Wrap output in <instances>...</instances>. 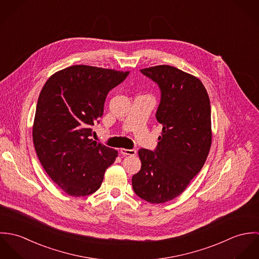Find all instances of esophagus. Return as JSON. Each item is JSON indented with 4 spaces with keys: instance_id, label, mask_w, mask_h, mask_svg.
<instances>
[{
    "instance_id": "1",
    "label": "esophagus",
    "mask_w": 259,
    "mask_h": 259,
    "mask_svg": "<svg viewBox=\"0 0 259 259\" xmlns=\"http://www.w3.org/2000/svg\"><path fill=\"white\" fill-rule=\"evenodd\" d=\"M120 153L123 155H136L137 154V150L132 148V149H126V148H121L120 149Z\"/></svg>"
}]
</instances>
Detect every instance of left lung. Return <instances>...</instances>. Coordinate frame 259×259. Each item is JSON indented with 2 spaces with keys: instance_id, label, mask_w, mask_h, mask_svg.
I'll list each match as a JSON object with an SVG mask.
<instances>
[{
  "instance_id": "left-lung-1",
  "label": "left lung",
  "mask_w": 259,
  "mask_h": 259,
  "mask_svg": "<svg viewBox=\"0 0 259 259\" xmlns=\"http://www.w3.org/2000/svg\"><path fill=\"white\" fill-rule=\"evenodd\" d=\"M160 90L155 117L162 133L154 150L141 148V170L134 191L150 203L179 196L200 171L211 145V110L207 92L195 76L167 65L141 70Z\"/></svg>"
}]
</instances>
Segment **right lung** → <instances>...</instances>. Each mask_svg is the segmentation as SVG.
I'll return each mask as SVG.
<instances>
[{
    "instance_id": "add662e5",
    "label": "right lung",
    "mask_w": 259,
    "mask_h": 259,
    "mask_svg": "<svg viewBox=\"0 0 259 259\" xmlns=\"http://www.w3.org/2000/svg\"><path fill=\"white\" fill-rule=\"evenodd\" d=\"M128 72L76 65L53 74L37 100L33 142L49 177L65 192L85 196L97 191L117 151L94 142L109 92Z\"/></svg>"
}]
</instances>
